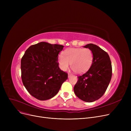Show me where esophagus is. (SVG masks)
<instances>
[{"label":"esophagus","mask_w":131,"mask_h":131,"mask_svg":"<svg viewBox=\"0 0 131 131\" xmlns=\"http://www.w3.org/2000/svg\"><path fill=\"white\" fill-rule=\"evenodd\" d=\"M71 74H68V78H70L71 77Z\"/></svg>","instance_id":"esophagus-1"}]
</instances>
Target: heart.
Instances as JSON below:
<instances>
[{
	"label": "heart",
	"mask_w": 131,
	"mask_h": 131,
	"mask_svg": "<svg viewBox=\"0 0 131 131\" xmlns=\"http://www.w3.org/2000/svg\"><path fill=\"white\" fill-rule=\"evenodd\" d=\"M93 60V53L89 48H68L64 52V54H60L58 57L61 70H67L71 64L72 70L78 74L87 72L91 66Z\"/></svg>",
	"instance_id": "1"
}]
</instances>
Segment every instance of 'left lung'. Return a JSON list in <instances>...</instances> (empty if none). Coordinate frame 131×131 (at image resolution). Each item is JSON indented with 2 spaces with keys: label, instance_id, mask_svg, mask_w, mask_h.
<instances>
[{
  "label": "left lung",
  "instance_id": "left-lung-1",
  "mask_svg": "<svg viewBox=\"0 0 131 131\" xmlns=\"http://www.w3.org/2000/svg\"><path fill=\"white\" fill-rule=\"evenodd\" d=\"M83 47L92 51L93 60L88 71L78 77L74 91L81 100L92 102L106 92L112 79V63L108 54L98 46L89 43Z\"/></svg>",
  "mask_w": 131,
  "mask_h": 131
}]
</instances>
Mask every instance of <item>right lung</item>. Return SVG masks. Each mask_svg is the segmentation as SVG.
Listing matches in <instances>:
<instances>
[{
    "label": "right lung",
    "mask_w": 131,
    "mask_h": 131,
    "mask_svg": "<svg viewBox=\"0 0 131 131\" xmlns=\"http://www.w3.org/2000/svg\"><path fill=\"white\" fill-rule=\"evenodd\" d=\"M64 46L41 42L31 46L21 59L22 80L29 93L40 100L52 98L68 78L59 67L58 57Z\"/></svg>",
    "instance_id": "obj_1"
}]
</instances>
